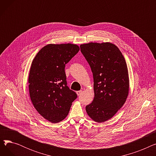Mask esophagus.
<instances>
[{
  "label": "esophagus",
  "mask_w": 156,
  "mask_h": 156,
  "mask_svg": "<svg viewBox=\"0 0 156 156\" xmlns=\"http://www.w3.org/2000/svg\"><path fill=\"white\" fill-rule=\"evenodd\" d=\"M81 92H82V91H81V90H79V91H77V92H76V94H77L78 95H80L81 94Z\"/></svg>",
  "instance_id": "34e87169"
}]
</instances>
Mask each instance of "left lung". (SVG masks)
Instances as JSON below:
<instances>
[{
    "instance_id": "obj_1",
    "label": "left lung",
    "mask_w": 156,
    "mask_h": 156,
    "mask_svg": "<svg viewBox=\"0 0 156 156\" xmlns=\"http://www.w3.org/2000/svg\"><path fill=\"white\" fill-rule=\"evenodd\" d=\"M80 51L90 66L94 77V99L86 106L88 115L96 122L111 119L125 104L129 90L125 59L111 43H89Z\"/></svg>"
}]
</instances>
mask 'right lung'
<instances>
[{
    "instance_id": "right-lung-1",
    "label": "right lung",
    "mask_w": 156,
    "mask_h": 156,
    "mask_svg": "<svg viewBox=\"0 0 156 156\" xmlns=\"http://www.w3.org/2000/svg\"><path fill=\"white\" fill-rule=\"evenodd\" d=\"M79 50L75 44H49L33 60L28 78L31 100L40 115L54 123L67 116L77 98L67 85L64 69Z\"/></svg>"
}]
</instances>
